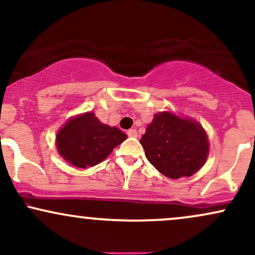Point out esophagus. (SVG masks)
Returning a JSON list of instances; mask_svg holds the SVG:
<instances>
[{"label": "esophagus", "mask_w": 255, "mask_h": 255, "mask_svg": "<svg viewBox=\"0 0 255 255\" xmlns=\"http://www.w3.org/2000/svg\"><path fill=\"white\" fill-rule=\"evenodd\" d=\"M127 135L130 137H136L137 136V131L136 129H129L127 131Z\"/></svg>", "instance_id": "1"}]
</instances>
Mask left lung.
<instances>
[{
  "label": "left lung",
  "instance_id": "obj_1",
  "mask_svg": "<svg viewBox=\"0 0 255 255\" xmlns=\"http://www.w3.org/2000/svg\"><path fill=\"white\" fill-rule=\"evenodd\" d=\"M140 144L148 162L174 180L195 174L209 154V140L203 127L168 111L154 115Z\"/></svg>",
  "mask_w": 255,
  "mask_h": 255
}]
</instances>
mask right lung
Returning <instances> with one entry per match:
<instances>
[{
  "mask_svg": "<svg viewBox=\"0 0 255 255\" xmlns=\"http://www.w3.org/2000/svg\"><path fill=\"white\" fill-rule=\"evenodd\" d=\"M126 139L127 135L119 128L102 124L93 113H85L58 130L56 146L63 159L84 169L103 162Z\"/></svg>",
  "mask_w": 255,
  "mask_h": 255,
  "instance_id": "right-lung-1",
  "label": "right lung"
}]
</instances>
